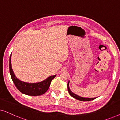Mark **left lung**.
I'll return each instance as SVG.
<instances>
[{"instance_id": "1", "label": "left lung", "mask_w": 120, "mask_h": 120, "mask_svg": "<svg viewBox=\"0 0 120 120\" xmlns=\"http://www.w3.org/2000/svg\"><path fill=\"white\" fill-rule=\"evenodd\" d=\"M69 80L68 83V90L69 92V93L70 96H71L72 97H73L74 98H75V99L79 100V101H92V100L96 99L97 97H94V98H88V97H81L80 96H78L73 92L71 90H70V88H69Z\"/></svg>"}]
</instances>
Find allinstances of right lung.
<instances>
[{"label":"right lung","instance_id":"obj_1","mask_svg":"<svg viewBox=\"0 0 120 120\" xmlns=\"http://www.w3.org/2000/svg\"><path fill=\"white\" fill-rule=\"evenodd\" d=\"M10 74L15 85L21 93L28 96H37L45 93L48 90L51 82L57 75L48 77L43 81L36 83H29L19 80L15 75L11 66V55L9 60Z\"/></svg>","mask_w":120,"mask_h":120}]
</instances>
